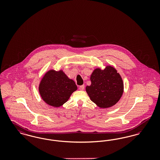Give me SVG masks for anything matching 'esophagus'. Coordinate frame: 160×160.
Listing matches in <instances>:
<instances>
[{"instance_id": "esophagus-1", "label": "esophagus", "mask_w": 160, "mask_h": 160, "mask_svg": "<svg viewBox=\"0 0 160 160\" xmlns=\"http://www.w3.org/2000/svg\"><path fill=\"white\" fill-rule=\"evenodd\" d=\"M84 89V85H82L79 86V89L80 91H83Z\"/></svg>"}]
</instances>
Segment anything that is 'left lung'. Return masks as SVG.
<instances>
[{
	"label": "left lung",
	"mask_w": 160,
	"mask_h": 160,
	"mask_svg": "<svg viewBox=\"0 0 160 160\" xmlns=\"http://www.w3.org/2000/svg\"><path fill=\"white\" fill-rule=\"evenodd\" d=\"M91 84L86 91L89 97L98 106L106 108L114 106L122 97L123 84L117 71L107 66L103 70L96 69L91 76Z\"/></svg>",
	"instance_id": "obj_1"
}]
</instances>
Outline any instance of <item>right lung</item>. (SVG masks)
<instances>
[{
	"label": "right lung",
	"instance_id": "1",
	"mask_svg": "<svg viewBox=\"0 0 160 160\" xmlns=\"http://www.w3.org/2000/svg\"><path fill=\"white\" fill-rule=\"evenodd\" d=\"M77 86L62 71L50 70L43 77L39 91L42 99L50 106L58 107L68 100Z\"/></svg>",
	"mask_w": 160,
	"mask_h": 160
}]
</instances>
